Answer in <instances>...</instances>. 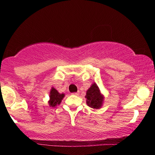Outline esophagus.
<instances>
[{
    "label": "esophagus",
    "mask_w": 155,
    "mask_h": 155,
    "mask_svg": "<svg viewBox=\"0 0 155 155\" xmlns=\"http://www.w3.org/2000/svg\"><path fill=\"white\" fill-rule=\"evenodd\" d=\"M74 94V95H78L79 94V92H74V93H73V94Z\"/></svg>",
    "instance_id": "1"
}]
</instances>
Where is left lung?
<instances>
[{"label":"left lung","mask_w":155,"mask_h":155,"mask_svg":"<svg viewBox=\"0 0 155 155\" xmlns=\"http://www.w3.org/2000/svg\"><path fill=\"white\" fill-rule=\"evenodd\" d=\"M86 102L89 107L92 109H99L103 104L104 97L101 94L97 84L94 82L87 91L85 96Z\"/></svg>","instance_id":"1"}]
</instances>
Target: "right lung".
<instances>
[{
  "instance_id": "obj_1",
  "label": "right lung",
  "mask_w": 155,
  "mask_h": 155,
  "mask_svg": "<svg viewBox=\"0 0 155 155\" xmlns=\"http://www.w3.org/2000/svg\"><path fill=\"white\" fill-rule=\"evenodd\" d=\"M65 97L64 94H60L58 91H57L54 87H51V90L50 91L49 97L50 99L48 101V104L50 107H55L57 105H59L63 99V97Z\"/></svg>"
}]
</instances>
